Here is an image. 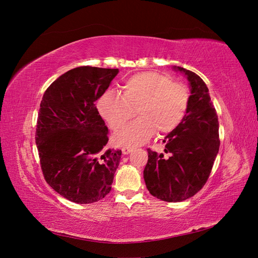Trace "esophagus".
<instances>
[{
  "label": "esophagus",
  "instance_id": "esophagus-1",
  "mask_svg": "<svg viewBox=\"0 0 258 258\" xmlns=\"http://www.w3.org/2000/svg\"><path fill=\"white\" fill-rule=\"evenodd\" d=\"M132 151H134V147H128V146H124L121 148V152L123 155H128L130 154Z\"/></svg>",
  "mask_w": 258,
  "mask_h": 258
}]
</instances>
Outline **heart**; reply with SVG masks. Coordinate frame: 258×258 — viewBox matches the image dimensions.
I'll list each match as a JSON object with an SVG mask.
<instances>
[{"instance_id":"obj_1","label":"heart","mask_w":258,"mask_h":258,"mask_svg":"<svg viewBox=\"0 0 258 258\" xmlns=\"http://www.w3.org/2000/svg\"><path fill=\"white\" fill-rule=\"evenodd\" d=\"M189 90L158 72L130 76L122 85V96L107 90L98 100L97 108L113 130H119L138 112L140 118L115 135L116 144L136 146L174 130L184 119L189 105Z\"/></svg>"}]
</instances>
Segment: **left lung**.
<instances>
[{
    "instance_id": "1",
    "label": "left lung",
    "mask_w": 258,
    "mask_h": 258,
    "mask_svg": "<svg viewBox=\"0 0 258 258\" xmlns=\"http://www.w3.org/2000/svg\"><path fill=\"white\" fill-rule=\"evenodd\" d=\"M172 69L188 81L189 105L182 122L163 140L170 157L148 150L143 176L154 197L179 202L192 197L206 184L220 150V139L216 111L206 83L189 70Z\"/></svg>"
}]
</instances>
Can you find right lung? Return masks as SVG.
Instances as JSON below:
<instances>
[{"label":"right lung","mask_w":258,"mask_h":258,"mask_svg":"<svg viewBox=\"0 0 258 258\" xmlns=\"http://www.w3.org/2000/svg\"><path fill=\"white\" fill-rule=\"evenodd\" d=\"M118 69L80 67L45 91L35 142L46 182L75 204H93L111 191L120 150H105L108 129L96 101Z\"/></svg>","instance_id":"add662e5"}]
</instances>
